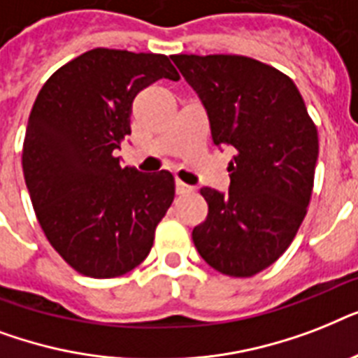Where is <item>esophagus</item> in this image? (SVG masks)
<instances>
[{
    "label": "esophagus",
    "mask_w": 358,
    "mask_h": 358,
    "mask_svg": "<svg viewBox=\"0 0 358 358\" xmlns=\"http://www.w3.org/2000/svg\"><path fill=\"white\" fill-rule=\"evenodd\" d=\"M176 193L178 195H187V193H193V187L182 182V180H176Z\"/></svg>",
    "instance_id": "esophagus-1"
}]
</instances>
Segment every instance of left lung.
Listing matches in <instances>:
<instances>
[{"instance_id":"left-lung-1","label":"left lung","mask_w":358,"mask_h":358,"mask_svg":"<svg viewBox=\"0 0 358 358\" xmlns=\"http://www.w3.org/2000/svg\"><path fill=\"white\" fill-rule=\"evenodd\" d=\"M201 96L215 145H230V189L202 187L206 221L193 243L229 277H252L294 241L314 189L317 128L288 76L245 55H173Z\"/></svg>"}]
</instances>
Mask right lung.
<instances>
[{
    "label": "right lung",
    "mask_w": 358,
    "mask_h": 358,
    "mask_svg": "<svg viewBox=\"0 0 358 358\" xmlns=\"http://www.w3.org/2000/svg\"><path fill=\"white\" fill-rule=\"evenodd\" d=\"M162 78L180 80L167 55L94 48L55 70L33 103L25 185L48 241L85 277L139 266L174 201L169 171L139 173L115 156L134 98Z\"/></svg>",
    "instance_id": "right-lung-1"
}]
</instances>
